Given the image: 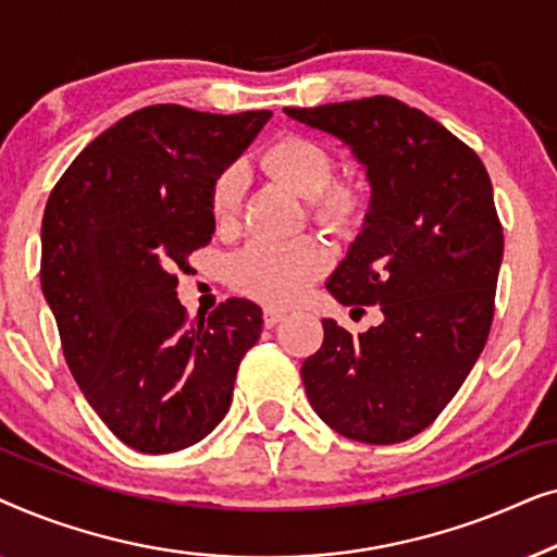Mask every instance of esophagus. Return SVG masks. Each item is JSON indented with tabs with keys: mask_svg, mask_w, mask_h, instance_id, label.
Listing matches in <instances>:
<instances>
[{
	"mask_svg": "<svg viewBox=\"0 0 557 557\" xmlns=\"http://www.w3.org/2000/svg\"><path fill=\"white\" fill-rule=\"evenodd\" d=\"M284 311H278V309H265L263 311V324L265 326H276L278 322H284Z\"/></svg>",
	"mask_w": 557,
	"mask_h": 557,
	"instance_id": "esophagus-1",
	"label": "esophagus"
}]
</instances>
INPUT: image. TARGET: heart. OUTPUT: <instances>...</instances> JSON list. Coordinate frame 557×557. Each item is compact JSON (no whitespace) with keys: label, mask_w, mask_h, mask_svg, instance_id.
I'll list each match as a JSON object with an SVG mask.
<instances>
[{"label":"heart","mask_w":557,"mask_h":557,"mask_svg":"<svg viewBox=\"0 0 557 557\" xmlns=\"http://www.w3.org/2000/svg\"><path fill=\"white\" fill-rule=\"evenodd\" d=\"M263 170L309 197V215L330 231L345 233L360 223L364 212L362 189L349 180L334 177L332 151L309 136H281L261 154ZM246 172L238 164L225 166L212 180L210 212L218 227H231L238 218ZM330 269V250L317 238H294L284 243L253 240L227 261V281L235 292L250 299L288 307L299 301L307 288Z\"/></svg>","instance_id":"1"}]
</instances>
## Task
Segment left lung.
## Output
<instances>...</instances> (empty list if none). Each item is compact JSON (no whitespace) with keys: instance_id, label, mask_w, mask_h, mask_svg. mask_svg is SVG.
<instances>
[{"instance_id":"1","label":"left lung","mask_w":557,"mask_h":557,"mask_svg":"<svg viewBox=\"0 0 557 557\" xmlns=\"http://www.w3.org/2000/svg\"><path fill=\"white\" fill-rule=\"evenodd\" d=\"M286 116L337 136L368 170L370 212L326 288L385 317L360 337L322 319L304 387L342 436L400 444L436 421L490 337L505 253L490 174L446 126L391 96Z\"/></svg>"}]
</instances>
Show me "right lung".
Returning <instances> with one entry per match:
<instances>
[{"mask_svg": "<svg viewBox=\"0 0 557 557\" xmlns=\"http://www.w3.org/2000/svg\"><path fill=\"white\" fill-rule=\"evenodd\" d=\"M269 119L147 106L96 136L45 205L40 281L65 362L113 436L141 454L208 436L261 337L248 299L189 322L177 273L215 233L212 180Z\"/></svg>", "mask_w": 557, "mask_h": 557, "instance_id": "1", "label": "right lung"}]
</instances>
